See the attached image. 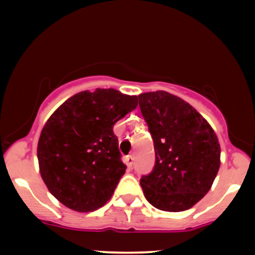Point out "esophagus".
<instances>
[{"label":"esophagus","instance_id":"1","mask_svg":"<svg viewBox=\"0 0 255 255\" xmlns=\"http://www.w3.org/2000/svg\"><path fill=\"white\" fill-rule=\"evenodd\" d=\"M125 163L127 164L128 169H131L133 168V164H134V158L133 156H127L125 158Z\"/></svg>","mask_w":255,"mask_h":255}]
</instances>
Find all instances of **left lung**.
<instances>
[{"label":"left lung","instance_id":"obj_1","mask_svg":"<svg viewBox=\"0 0 255 255\" xmlns=\"http://www.w3.org/2000/svg\"><path fill=\"white\" fill-rule=\"evenodd\" d=\"M137 97L156 152L153 170L140 180L145 198L162 211L191 209L217 176L218 137L209 122L177 96L156 91Z\"/></svg>","mask_w":255,"mask_h":255}]
</instances>
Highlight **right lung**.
<instances>
[{"label": "right lung", "mask_w": 255, "mask_h": 255, "mask_svg": "<svg viewBox=\"0 0 255 255\" xmlns=\"http://www.w3.org/2000/svg\"><path fill=\"white\" fill-rule=\"evenodd\" d=\"M136 107V96L97 89L77 93L49 118L37 156L44 183L61 204L78 212L107 204L127 168L114 125Z\"/></svg>", "instance_id": "obj_1"}]
</instances>
